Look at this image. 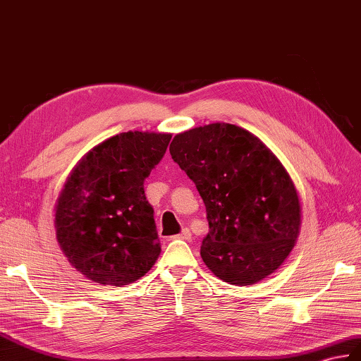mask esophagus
<instances>
[{
    "label": "esophagus",
    "instance_id": "obj_1",
    "mask_svg": "<svg viewBox=\"0 0 361 361\" xmlns=\"http://www.w3.org/2000/svg\"><path fill=\"white\" fill-rule=\"evenodd\" d=\"M173 238H177V240H184V241H190V238H192V235H190V231L189 229H183L178 235H175Z\"/></svg>",
    "mask_w": 361,
    "mask_h": 361
}]
</instances>
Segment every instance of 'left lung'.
Instances as JSON below:
<instances>
[{
  "instance_id": "left-lung-1",
  "label": "left lung",
  "mask_w": 361,
  "mask_h": 361,
  "mask_svg": "<svg viewBox=\"0 0 361 361\" xmlns=\"http://www.w3.org/2000/svg\"><path fill=\"white\" fill-rule=\"evenodd\" d=\"M169 150L204 201L209 232L200 252L209 269L237 286L279 269L295 245L301 209L271 150L229 123L178 133Z\"/></svg>"
}]
</instances>
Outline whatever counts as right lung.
Here are the masks:
<instances>
[{"mask_svg": "<svg viewBox=\"0 0 361 361\" xmlns=\"http://www.w3.org/2000/svg\"><path fill=\"white\" fill-rule=\"evenodd\" d=\"M169 133L124 132L92 149L58 198L56 240L89 280L111 286L137 281L160 255L145 180L163 160Z\"/></svg>", "mask_w": 361, "mask_h": 361, "instance_id": "right-lung-1", "label": "right lung"}]
</instances>
